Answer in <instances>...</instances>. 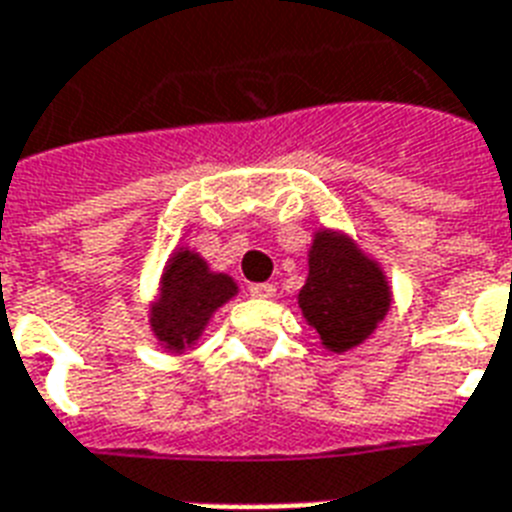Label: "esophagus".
I'll use <instances>...</instances> for the list:
<instances>
[{"instance_id":"obj_1","label":"esophagus","mask_w":512,"mask_h":512,"mask_svg":"<svg viewBox=\"0 0 512 512\" xmlns=\"http://www.w3.org/2000/svg\"><path fill=\"white\" fill-rule=\"evenodd\" d=\"M253 298H272L277 293L275 285H269V282H253L251 288H248Z\"/></svg>"}]
</instances>
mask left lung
<instances>
[{"mask_svg":"<svg viewBox=\"0 0 512 512\" xmlns=\"http://www.w3.org/2000/svg\"><path fill=\"white\" fill-rule=\"evenodd\" d=\"M306 322L341 354L365 341L391 306L383 269L346 235L322 230L309 248V277L298 293Z\"/></svg>","mask_w":512,"mask_h":512,"instance_id":"left-lung-1","label":"left lung"}]
</instances>
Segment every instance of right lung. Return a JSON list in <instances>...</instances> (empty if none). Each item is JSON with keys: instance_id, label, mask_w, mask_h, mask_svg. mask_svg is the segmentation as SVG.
I'll use <instances>...</instances> for the list:
<instances>
[{"instance_id": "right-lung-1", "label": "right lung", "mask_w": 512, "mask_h": 512, "mask_svg": "<svg viewBox=\"0 0 512 512\" xmlns=\"http://www.w3.org/2000/svg\"><path fill=\"white\" fill-rule=\"evenodd\" d=\"M237 293L232 277L211 272L198 253L179 248L161 277V296L150 309V327L169 351L198 341L211 314Z\"/></svg>"}]
</instances>
